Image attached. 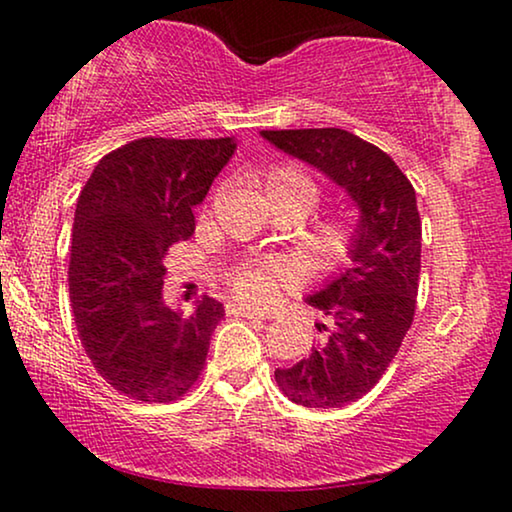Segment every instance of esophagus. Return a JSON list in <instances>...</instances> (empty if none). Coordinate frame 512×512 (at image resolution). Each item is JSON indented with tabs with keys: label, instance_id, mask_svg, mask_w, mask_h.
<instances>
[{
	"label": "esophagus",
	"instance_id": "1",
	"mask_svg": "<svg viewBox=\"0 0 512 512\" xmlns=\"http://www.w3.org/2000/svg\"><path fill=\"white\" fill-rule=\"evenodd\" d=\"M226 314H228V317H247V319H263L265 317L263 312L251 310V307H244V305H237V303H228Z\"/></svg>",
	"mask_w": 512,
	"mask_h": 512
}]
</instances>
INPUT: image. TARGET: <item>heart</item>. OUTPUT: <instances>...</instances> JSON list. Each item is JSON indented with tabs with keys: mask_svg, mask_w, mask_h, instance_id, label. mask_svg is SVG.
Masks as SVG:
<instances>
[{
	"mask_svg": "<svg viewBox=\"0 0 512 512\" xmlns=\"http://www.w3.org/2000/svg\"><path fill=\"white\" fill-rule=\"evenodd\" d=\"M261 186L265 195H282L291 200L303 216L312 212L321 198L319 181L305 167L298 165H272L263 172ZM354 247V228L345 216H324L307 230L300 251L312 268H335L345 263ZM230 291L237 300L247 305H265L277 296L284 284V268L277 261L244 263L242 268L230 272Z\"/></svg>",
	"mask_w": 512,
	"mask_h": 512,
	"instance_id": "b5f03b06",
	"label": "heart"
}]
</instances>
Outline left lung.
Masks as SVG:
<instances>
[{
	"label": "left lung",
	"instance_id": "8db88e82",
	"mask_svg": "<svg viewBox=\"0 0 512 512\" xmlns=\"http://www.w3.org/2000/svg\"><path fill=\"white\" fill-rule=\"evenodd\" d=\"M261 135L345 188L359 207L352 268L307 298L331 317L326 340L291 368H277L284 396L305 408H345L380 382L412 326L422 268L415 188L375 144L340 128Z\"/></svg>",
	"mask_w": 512,
	"mask_h": 512
}]
</instances>
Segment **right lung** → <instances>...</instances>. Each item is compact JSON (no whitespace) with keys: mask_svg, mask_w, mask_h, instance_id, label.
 <instances>
[{"mask_svg":"<svg viewBox=\"0 0 512 512\" xmlns=\"http://www.w3.org/2000/svg\"><path fill=\"white\" fill-rule=\"evenodd\" d=\"M233 153V137L135 139L97 163L76 202V331L97 373L132 401H177L205 368L223 305L205 296L191 314L167 307L165 256L193 235V207Z\"/></svg>","mask_w":512,"mask_h":512,"instance_id":"right-lung-1","label":"right lung"}]
</instances>
